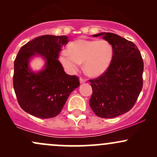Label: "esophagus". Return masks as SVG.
<instances>
[{"label":"esophagus","mask_w":157,"mask_h":157,"mask_svg":"<svg viewBox=\"0 0 157 157\" xmlns=\"http://www.w3.org/2000/svg\"><path fill=\"white\" fill-rule=\"evenodd\" d=\"M86 80H85V79L82 78V77H80V83H84V82H86Z\"/></svg>","instance_id":"esophagus-1"}]
</instances>
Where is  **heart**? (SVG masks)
I'll use <instances>...</instances> for the list:
<instances>
[{
  "label": "heart",
  "mask_w": 157,
  "mask_h": 157,
  "mask_svg": "<svg viewBox=\"0 0 157 157\" xmlns=\"http://www.w3.org/2000/svg\"><path fill=\"white\" fill-rule=\"evenodd\" d=\"M112 57L113 48L108 41L80 39L68 45V52H63L59 60L68 73L75 74L83 63L84 72L97 77L109 68Z\"/></svg>",
  "instance_id": "obj_1"
}]
</instances>
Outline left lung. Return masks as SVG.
I'll use <instances>...</instances> for the list:
<instances>
[{"instance_id":"obj_1","label":"left lung","mask_w":157,"mask_h":157,"mask_svg":"<svg viewBox=\"0 0 157 157\" xmlns=\"http://www.w3.org/2000/svg\"><path fill=\"white\" fill-rule=\"evenodd\" d=\"M92 36H102L111 45L113 57L105 73L89 80L93 91L90 107L100 117H116L130 111L137 100L143 86V61L131 41L110 32Z\"/></svg>"}]
</instances>
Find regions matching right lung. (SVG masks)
<instances>
[{
	"mask_svg": "<svg viewBox=\"0 0 157 157\" xmlns=\"http://www.w3.org/2000/svg\"><path fill=\"white\" fill-rule=\"evenodd\" d=\"M69 41L66 35H46L21 47L14 62L13 86L20 106L38 118L55 117L62 111L68 97L79 87V78L68 75L57 59ZM39 55L45 60L42 70L32 71L29 61Z\"/></svg>",
	"mask_w": 157,
	"mask_h": 157,
	"instance_id": "obj_1",
	"label": "right lung"
}]
</instances>
